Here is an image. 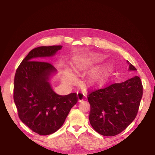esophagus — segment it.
<instances>
[{"label":"esophagus","mask_w":155,"mask_h":155,"mask_svg":"<svg viewBox=\"0 0 155 155\" xmlns=\"http://www.w3.org/2000/svg\"><path fill=\"white\" fill-rule=\"evenodd\" d=\"M77 97H78V101H81L83 100L84 94L81 92H78L77 93Z\"/></svg>","instance_id":"obj_1"}]
</instances>
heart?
<instances>
[{
	"mask_svg": "<svg viewBox=\"0 0 155 155\" xmlns=\"http://www.w3.org/2000/svg\"><path fill=\"white\" fill-rule=\"evenodd\" d=\"M103 58L100 54H93L76 58L74 60L73 69L77 74L86 72L93 64L99 62ZM114 69V64L112 61H107L101 64L100 67L93 70L88 74L87 79V84L89 87L97 88L104 85L109 80ZM69 82H74L75 79L72 76L69 78Z\"/></svg>",
	"mask_w": 155,
	"mask_h": 155,
	"instance_id": "1",
	"label": "heart"
}]
</instances>
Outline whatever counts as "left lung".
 <instances>
[{"label": "left lung", "mask_w": 155, "mask_h": 155, "mask_svg": "<svg viewBox=\"0 0 155 155\" xmlns=\"http://www.w3.org/2000/svg\"><path fill=\"white\" fill-rule=\"evenodd\" d=\"M129 71L137 70L128 61ZM143 94L141 79L134 76L89 94V121L97 133L112 137L122 132L138 113Z\"/></svg>", "instance_id": "1"}]
</instances>
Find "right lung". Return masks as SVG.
Wrapping results in <instances>:
<instances>
[{
  "mask_svg": "<svg viewBox=\"0 0 155 155\" xmlns=\"http://www.w3.org/2000/svg\"><path fill=\"white\" fill-rule=\"evenodd\" d=\"M62 46H39L31 50L17 68L14 79L13 100L18 117L34 132L48 135L64 124L76 104V93L60 96L50 83L57 70L42 58L53 57Z\"/></svg>",
  "mask_w": 155,
  "mask_h": 155,
  "instance_id": "1",
  "label": "right lung"
}]
</instances>
